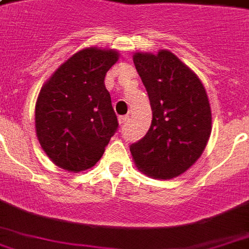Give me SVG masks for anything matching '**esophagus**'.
Wrapping results in <instances>:
<instances>
[{
  "instance_id": "1",
  "label": "esophagus",
  "mask_w": 249,
  "mask_h": 249,
  "mask_svg": "<svg viewBox=\"0 0 249 249\" xmlns=\"http://www.w3.org/2000/svg\"><path fill=\"white\" fill-rule=\"evenodd\" d=\"M128 120H129V116H121V117L119 119L120 125H121V126H124V125L126 124V121H128Z\"/></svg>"
}]
</instances>
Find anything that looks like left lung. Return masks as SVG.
<instances>
[{
  "label": "left lung",
  "instance_id": "left-lung-1",
  "mask_svg": "<svg viewBox=\"0 0 249 249\" xmlns=\"http://www.w3.org/2000/svg\"><path fill=\"white\" fill-rule=\"evenodd\" d=\"M134 66L148 92L153 119L148 133L130 145L145 174L170 179L203 153L211 133V108L199 78L171 54L136 53Z\"/></svg>",
  "mask_w": 249,
  "mask_h": 249
}]
</instances>
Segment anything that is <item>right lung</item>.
Segmentation results:
<instances>
[{"label":"right lung","instance_id":"right-lung-1","mask_svg":"<svg viewBox=\"0 0 249 249\" xmlns=\"http://www.w3.org/2000/svg\"><path fill=\"white\" fill-rule=\"evenodd\" d=\"M113 50L91 47L64 62L39 92L36 128L40 146L64 170H87L106 150L119 123L106 75L117 62Z\"/></svg>","mask_w":249,"mask_h":249}]
</instances>
